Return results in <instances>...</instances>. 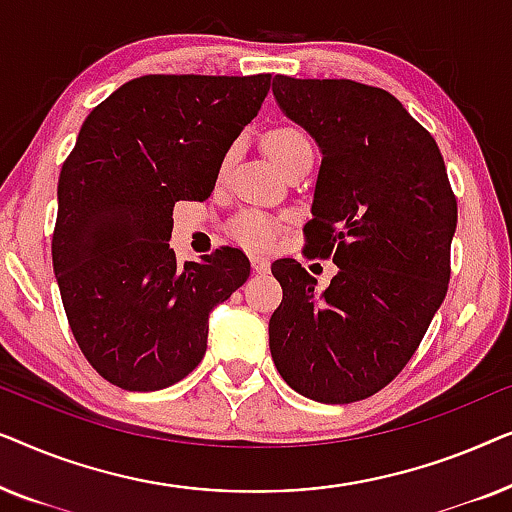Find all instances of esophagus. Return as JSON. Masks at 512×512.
<instances>
[{"label": "esophagus", "instance_id": "obj_1", "mask_svg": "<svg viewBox=\"0 0 512 512\" xmlns=\"http://www.w3.org/2000/svg\"><path fill=\"white\" fill-rule=\"evenodd\" d=\"M251 268H254V272H258V275H261V272L270 270V261H268V258H263V256H254V258H251Z\"/></svg>", "mask_w": 512, "mask_h": 512}]
</instances>
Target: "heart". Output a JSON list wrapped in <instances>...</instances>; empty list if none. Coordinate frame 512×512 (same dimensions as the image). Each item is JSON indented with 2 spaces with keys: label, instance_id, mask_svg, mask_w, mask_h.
<instances>
[{
  "label": "heart",
  "instance_id": "b5f03b06",
  "mask_svg": "<svg viewBox=\"0 0 512 512\" xmlns=\"http://www.w3.org/2000/svg\"><path fill=\"white\" fill-rule=\"evenodd\" d=\"M265 151L286 172L300 160L314 158L312 142L296 125H277L263 139ZM230 235L249 249H268L277 237V221L263 212H242L230 223Z\"/></svg>",
  "mask_w": 512,
  "mask_h": 512
}]
</instances>
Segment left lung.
Returning a JSON list of instances; mask_svg holds the SVG:
<instances>
[{"mask_svg": "<svg viewBox=\"0 0 512 512\" xmlns=\"http://www.w3.org/2000/svg\"><path fill=\"white\" fill-rule=\"evenodd\" d=\"M272 93L321 149L305 251L338 265L317 291L298 261L272 263V361L298 394L354 403L401 373L445 300L457 198L436 139L387 90L277 74Z\"/></svg>", "mask_w": 512, "mask_h": 512, "instance_id": "8db88e82", "label": "left lung"}]
</instances>
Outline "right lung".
Segmentation results:
<instances>
[{
	"instance_id": "1",
	"label": "right lung",
	"mask_w": 512,
	"mask_h": 512,
	"mask_svg": "<svg viewBox=\"0 0 512 512\" xmlns=\"http://www.w3.org/2000/svg\"><path fill=\"white\" fill-rule=\"evenodd\" d=\"M270 76H139L81 125L58 179L53 270L83 356L116 387L184 380L205 356L209 312L247 282L233 247L179 265L172 209L212 195Z\"/></svg>"
}]
</instances>
